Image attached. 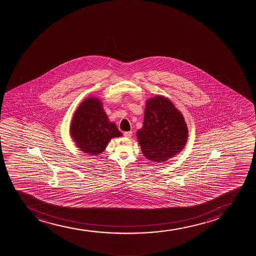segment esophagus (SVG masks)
Masks as SVG:
<instances>
[{"instance_id":"34e87169","label":"esophagus","mask_w":256,"mask_h":256,"mask_svg":"<svg viewBox=\"0 0 256 256\" xmlns=\"http://www.w3.org/2000/svg\"><path fill=\"white\" fill-rule=\"evenodd\" d=\"M124 136H126V138H132V132H124Z\"/></svg>"}]
</instances>
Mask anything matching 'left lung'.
I'll return each mask as SVG.
<instances>
[{
	"mask_svg": "<svg viewBox=\"0 0 256 256\" xmlns=\"http://www.w3.org/2000/svg\"><path fill=\"white\" fill-rule=\"evenodd\" d=\"M188 135L184 118L168 98L156 96L147 100L136 136L148 160L162 163L172 158L184 150Z\"/></svg>",
	"mask_w": 256,
	"mask_h": 256,
	"instance_id": "1",
	"label": "left lung"
}]
</instances>
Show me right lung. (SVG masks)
Wrapping results in <instances>:
<instances>
[{
    "label": "right lung",
    "mask_w": 256,
    "mask_h": 256,
    "mask_svg": "<svg viewBox=\"0 0 256 256\" xmlns=\"http://www.w3.org/2000/svg\"><path fill=\"white\" fill-rule=\"evenodd\" d=\"M70 136L76 147L90 156H98L106 150L109 141L122 133L110 122L102 100L87 97L74 112L70 126Z\"/></svg>",
    "instance_id": "right-lung-1"
}]
</instances>
